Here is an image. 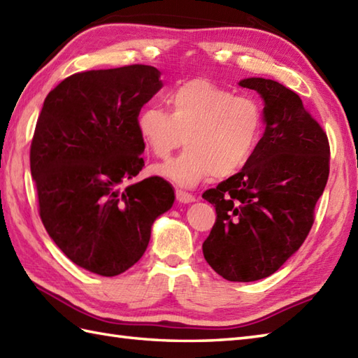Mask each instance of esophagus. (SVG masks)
<instances>
[{"mask_svg":"<svg viewBox=\"0 0 358 358\" xmlns=\"http://www.w3.org/2000/svg\"><path fill=\"white\" fill-rule=\"evenodd\" d=\"M176 196L180 203H185V204L195 201V196L192 194H189V192H186V190H181V189L176 190Z\"/></svg>","mask_w":358,"mask_h":358,"instance_id":"1","label":"esophagus"}]
</instances>
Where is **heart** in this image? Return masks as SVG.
Masks as SVG:
<instances>
[{"instance_id": "1", "label": "heart", "mask_w": 358, "mask_h": 358, "mask_svg": "<svg viewBox=\"0 0 358 358\" xmlns=\"http://www.w3.org/2000/svg\"><path fill=\"white\" fill-rule=\"evenodd\" d=\"M166 102L171 113L146 105L136 119L140 138L157 159H168L185 136V151L155 169L162 176L190 187L213 173L235 176L250 162L262 131L261 108L252 99L196 78L169 90Z\"/></svg>"}]
</instances>
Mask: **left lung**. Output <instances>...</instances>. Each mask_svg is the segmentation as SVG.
<instances>
[{
  "instance_id": "obj_1",
  "label": "left lung",
  "mask_w": 358,
  "mask_h": 358,
  "mask_svg": "<svg viewBox=\"0 0 358 358\" xmlns=\"http://www.w3.org/2000/svg\"><path fill=\"white\" fill-rule=\"evenodd\" d=\"M239 85L262 96L265 132L244 169L203 194L217 210L203 253L224 279L252 282L278 271L308 236L329 141L294 91L262 78Z\"/></svg>"
}]
</instances>
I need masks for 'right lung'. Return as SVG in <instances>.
Returning a JSON list of instances; mask_svg holds the SVG:
<instances>
[{"instance_id": "1", "label": "right lung", "mask_w": 358, "mask_h": 358, "mask_svg": "<svg viewBox=\"0 0 358 358\" xmlns=\"http://www.w3.org/2000/svg\"><path fill=\"white\" fill-rule=\"evenodd\" d=\"M163 87L151 65L71 74L47 94L30 145V171L47 234L79 267L101 276L131 268L157 217L173 204L162 177L134 185L145 143L137 113Z\"/></svg>"}]
</instances>
